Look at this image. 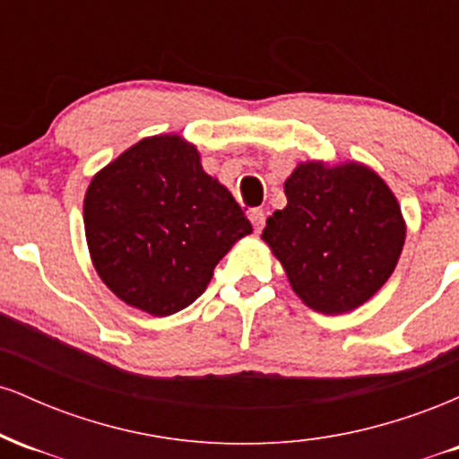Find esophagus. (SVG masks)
<instances>
[{
	"instance_id": "34e87169",
	"label": "esophagus",
	"mask_w": 459,
	"mask_h": 459,
	"mask_svg": "<svg viewBox=\"0 0 459 459\" xmlns=\"http://www.w3.org/2000/svg\"><path fill=\"white\" fill-rule=\"evenodd\" d=\"M247 215H250V222L255 226L256 233H261V229L265 226V212H263V209H252Z\"/></svg>"
}]
</instances>
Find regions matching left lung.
I'll return each instance as SVG.
<instances>
[{
    "label": "left lung",
    "mask_w": 459,
    "mask_h": 459,
    "mask_svg": "<svg viewBox=\"0 0 459 459\" xmlns=\"http://www.w3.org/2000/svg\"><path fill=\"white\" fill-rule=\"evenodd\" d=\"M287 207L263 239L310 308L339 315L365 304L388 281L405 239L397 198L360 163H299L284 181Z\"/></svg>",
    "instance_id": "left-lung-1"
}]
</instances>
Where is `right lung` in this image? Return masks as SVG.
<instances>
[{
	"mask_svg": "<svg viewBox=\"0 0 459 459\" xmlns=\"http://www.w3.org/2000/svg\"><path fill=\"white\" fill-rule=\"evenodd\" d=\"M83 226L101 281L157 317L189 307L229 247L252 233L178 135L142 140L103 168L86 192Z\"/></svg>",
	"mask_w": 459,
	"mask_h": 459,
	"instance_id": "add662e5",
	"label": "right lung"
}]
</instances>
